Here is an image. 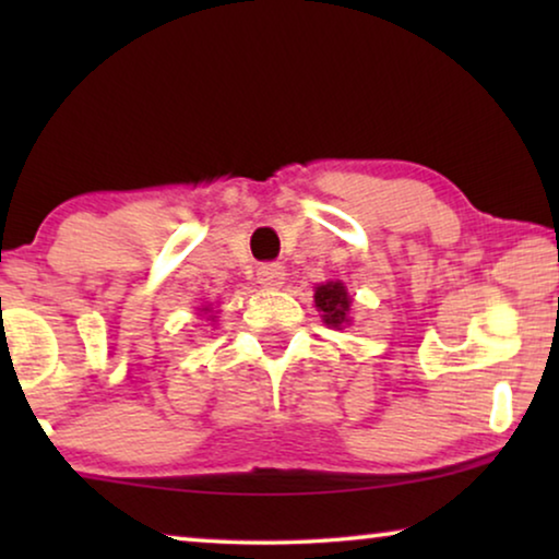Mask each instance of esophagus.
Here are the masks:
<instances>
[{"instance_id":"1","label":"esophagus","mask_w":559,"mask_h":559,"mask_svg":"<svg viewBox=\"0 0 559 559\" xmlns=\"http://www.w3.org/2000/svg\"><path fill=\"white\" fill-rule=\"evenodd\" d=\"M287 277V270L280 262H266L257 270V280L262 287H282V282Z\"/></svg>"}]
</instances>
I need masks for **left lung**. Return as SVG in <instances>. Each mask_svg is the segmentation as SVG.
<instances>
[{"mask_svg":"<svg viewBox=\"0 0 559 559\" xmlns=\"http://www.w3.org/2000/svg\"><path fill=\"white\" fill-rule=\"evenodd\" d=\"M316 308L323 312V320L328 325L341 328L343 323H348L346 312L350 308L348 302V293L341 282H328V285H320L316 289Z\"/></svg>","mask_w":559,"mask_h":559,"instance_id":"8db88e82","label":"left lung"}]
</instances>
